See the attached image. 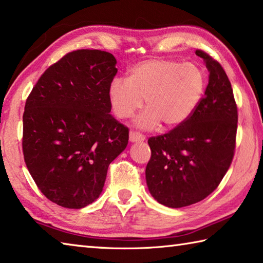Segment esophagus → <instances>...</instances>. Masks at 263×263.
<instances>
[{"label":"esophagus","mask_w":263,"mask_h":263,"mask_svg":"<svg viewBox=\"0 0 263 263\" xmlns=\"http://www.w3.org/2000/svg\"><path fill=\"white\" fill-rule=\"evenodd\" d=\"M130 140L131 141H144L145 140V136L142 133L138 132V131H131L130 132Z\"/></svg>","instance_id":"1"}]
</instances>
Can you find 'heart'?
<instances>
[{
    "mask_svg": "<svg viewBox=\"0 0 263 263\" xmlns=\"http://www.w3.org/2000/svg\"><path fill=\"white\" fill-rule=\"evenodd\" d=\"M205 87L206 75L198 65L152 59L133 66L127 79H114L109 99L118 118L131 117L141 108L144 99L147 110L138 119V125L149 128L161 122L164 126L175 127L194 114Z\"/></svg>",
    "mask_w": 263,
    "mask_h": 263,
    "instance_id": "1",
    "label": "heart"
}]
</instances>
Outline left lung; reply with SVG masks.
Listing matches in <instances>:
<instances>
[{"label": "left lung", "mask_w": 263, "mask_h": 263, "mask_svg": "<svg viewBox=\"0 0 263 263\" xmlns=\"http://www.w3.org/2000/svg\"><path fill=\"white\" fill-rule=\"evenodd\" d=\"M196 55L210 72L201 103L183 124L148 139L149 193L175 209L201 202L217 189L232 163L237 139L238 108L228 75L206 52L196 50Z\"/></svg>", "instance_id": "obj_1"}]
</instances>
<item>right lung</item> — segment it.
Listing matches in <instances>:
<instances>
[{"mask_svg":"<svg viewBox=\"0 0 263 263\" xmlns=\"http://www.w3.org/2000/svg\"><path fill=\"white\" fill-rule=\"evenodd\" d=\"M116 64L109 52H69L43 73L26 99L24 161L38 189L60 206L94 202L109 164L127 145L128 128L109 114Z\"/></svg>","mask_w":263,"mask_h":263,"instance_id":"right-lung-1","label":"right lung"}]
</instances>
